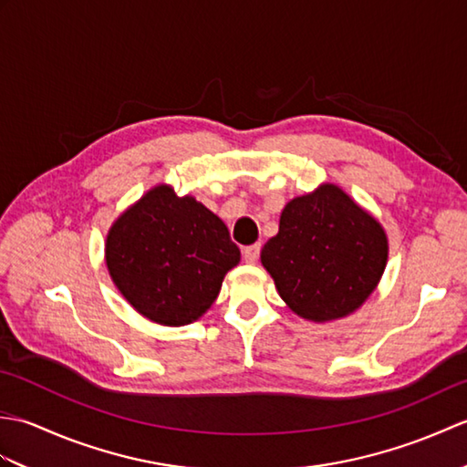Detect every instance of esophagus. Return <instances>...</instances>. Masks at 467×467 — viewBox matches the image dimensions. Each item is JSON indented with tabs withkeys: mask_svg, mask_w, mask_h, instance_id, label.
Listing matches in <instances>:
<instances>
[{
	"mask_svg": "<svg viewBox=\"0 0 467 467\" xmlns=\"http://www.w3.org/2000/svg\"><path fill=\"white\" fill-rule=\"evenodd\" d=\"M259 254H261V244H251V246H246V249L243 251V256H244V261L246 263H256V259H259Z\"/></svg>",
	"mask_w": 467,
	"mask_h": 467,
	"instance_id": "esophagus-1",
	"label": "esophagus"
}]
</instances>
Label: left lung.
I'll list each match as a JSON object with an SVG mask.
<instances>
[{
	"mask_svg": "<svg viewBox=\"0 0 467 467\" xmlns=\"http://www.w3.org/2000/svg\"><path fill=\"white\" fill-rule=\"evenodd\" d=\"M387 251L383 226L339 186L321 184L286 202L261 263L293 313L325 323L359 309L381 279Z\"/></svg>",
	"mask_w": 467,
	"mask_h": 467,
	"instance_id": "1",
	"label": "left lung"
}]
</instances>
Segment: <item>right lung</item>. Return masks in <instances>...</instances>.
Instances as JSON below:
<instances>
[{
	"instance_id": "obj_1",
	"label": "right lung",
	"mask_w": 467,
	"mask_h": 467,
	"mask_svg": "<svg viewBox=\"0 0 467 467\" xmlns=\"http://www.w3.org/2000/svg\"><path fill=\"white\" fill-rule=\"evenodd\" d=\"M241 251L226 224L192 196L158 184L116 218L106 265L118 291L154 323L181 327L202 317Z\"/></svg>"
}]
</instances>
